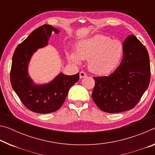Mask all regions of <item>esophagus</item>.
Masks as SVG:
<instances>
[{
  "instance_id": "34e87169",
  "label": "esophagus",
  "mask_w": 155,
  "mask_h": 155,
  "mask_svg": "<svg viewBox=\"0 0 155 155\" xmlns=\"http://www.w3.org/2000/svg\"><path fill=\"white\" fill-rule=\"evenodd\" d=\"M86 76H87V74L84 72H81L79 73V77H80V78H83L86 77Z\"/></svg>"
}]
</instances>
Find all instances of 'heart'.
<instances>
[{
  "label": "heart",
  "mask_w": 155,
  "mask_h": 155,
  "mask_svg": "<svg viewBox=\"0 0 155 155\" xmlns=\"http://www.w3.org/2000/svg\"><path fill=\"white\" fill-rule=\"evenodd\" d=\"M124 53V45L121 41L97 34L80 41L77 51H70L69 58L77 64H80L81 60H88L90 71L95 74L104 75L117 67Z\"/></svg>",
  "instance_id": "1"
}]
</instances>
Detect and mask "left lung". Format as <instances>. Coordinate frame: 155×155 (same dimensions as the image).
I'll use <instances>...</instances> for the list:
<instances>
[{"label": "left lung", "instance_id": "1", "mask_svg": "<svg viewBox=\"0 0 155 155\" xmlns=\"http://www.w3.org/2000/svg\"><path fill=\"white\" fill-rule=\"evenodd\" d=\"M121 62L107 77H93L92 99L105 112H121L133 108L148 89L150 66L146 48L134 35L126 38Z\"/></svg>", "mask_w": 155, "mask_h": 155}]
</instances>
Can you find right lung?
<instances>
[{
  "instance_id": "1",
  "label": "right lung",
  "mask_w": 155,
  "mask_h": 155,
  "mask_svg": "<svg viewBox=\"0 0 155 155\" xmlns=\"http://www.w3.org/2000/svg\"><path fill=\"white\" fill-rule=\"evenodd\" d=\"M57 28L43 25L34 30L14 51L10 72L12 88L27 108L34 112L48 114L58 110L64 103L70 88L79 79V73L65 75L59 73L45 84H36L28 73L31 58L38 49L48 45L51 32Z\"/></svg>"
}]
</instances>
